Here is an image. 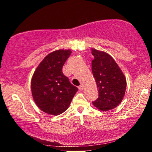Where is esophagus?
<instances>
[{
	"label": "esophagus",
	"instance_id": "esophagus-1",
	"mask_svg": "<svg viewBox=\"0 0 152 152\" xmlns=\"http://www.w3.org/2000/svg\"><path fill=\"white\" fill-rule=\"evenodd\" d=\"M78 89H79V90L83 91V89H84V85H80V86L78 87Z\"/></svg>",
	"mask_w": 152,
	"mask_h": 152
}]
</instances>
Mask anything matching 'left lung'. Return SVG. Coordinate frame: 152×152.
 <instances>
[{"label": "left lung", "instance_id": "left-lung-1", "mask_svg": "<svg viewBox=\"0 0 152 152\" xmlns=\"http://www.w3.org/2000/svg\"><path fill=\"white\" fill-rule=\"evenodd\" d=\"M94 58L91 71L98 89V97L93 104L102 112L116 107L125 94L127 80L114 59L107 53L91 48Z\"/></svg>", "mask_w": 152, "mask_h": 152}]
</instances>
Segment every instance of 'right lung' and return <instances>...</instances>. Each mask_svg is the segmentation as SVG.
Returning <instances> with one entry per match:
<instances>
[{
	"label": "right lung",
	"instance_id": "obj_1",
	"mask_svg": "<svg viewBox=\"0 0 152 152\" xmlns=\"http://www.w3.org/2000/svg\"><path fill=\"white\" fill-rule=\"evenodd\" d=\"M72 51L58 50L44 58L34 71L31 90L36 105L46 114L58 116L65 112L78 88L63 74V66Z\"/></svg>",
	"mask_w": 152,
	"mask_h": 152
}]
</instances>
